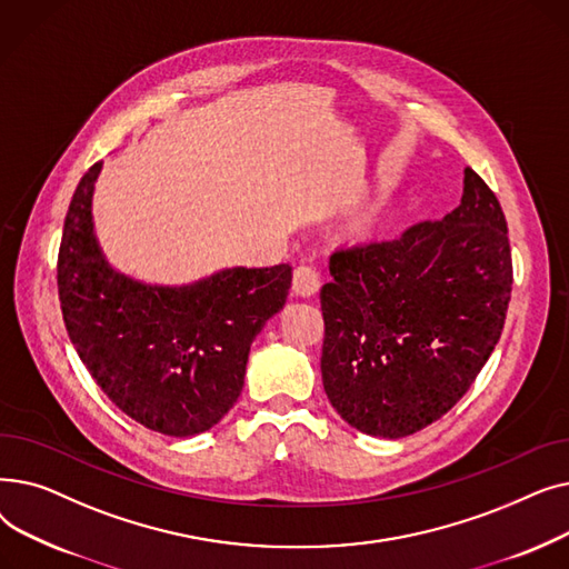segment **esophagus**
I'll list each match as a JSON object with an SVG mask.
<instances>
[{
	"label": "esophagus",
	"instance_id": "1",
	"mask_svg": "<svg viewBox=\"0 0 569 569\" xmlns=\"http://www.w3.org/2000/svg\"><path fill=\"white\" fill-rule=\"evenodd\" d=\"M320 288V274L313 264H300L292 274V292L300 297H311Z\"/></svg>",
	"mask_w": 569,
	"mask_h": 569
}]
</instances>
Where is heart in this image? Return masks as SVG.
Returning <instances> with one entry per match:
<instances>
[{
    "instance_id": "b5f03b06",
    "label": "heart",
    "mask_w": 569,
    "mask_h": 569,
    "mask_svg": "<svg viewBox=\"0 0 569 569\" xmlns=\"http://www.w3.org/2000/svg\"><path fill=\"white\" fill-rule=\"evenodd\" d=\"M376 226H378V207L376 209H369V212L355 223V232L357 234H369V232H373L376 230Z\"/></svg>"
}]
</instances>
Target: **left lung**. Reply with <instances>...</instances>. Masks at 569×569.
I'll return each instance as SVG.
<instances>
[{
  "mask_svg": "<svg viewBox=\"0 0 569 569\" xmlns=\"http://www.w3.org/2000/svg\"><path fill=\"white\" fill-rule=\"evenodd\" d=\"M320 290L325 395L357 431L403 438L468 390L493 352L512 292L496 193L463 170L461 204L397 239L339 249Z\"/></svg>",
  "mask_w": 569,
  "mask_h": 569,
  "instance_id": "obj_1",
  "label": "left lung"
}]
</instances>
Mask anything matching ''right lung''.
I'll return each mask as SVG.
<instances>
[{
	"label": "right lung",
	"instance_id": "add662e5",
	"mask_svg": "<svg viewBox=\"0 0 569 569\" xmlns=\"http://www.w3.org/2000/svg\"><path fill=\"white\" fill-rule=\"evenodd\" d=\"M101 166L82 174L59 244L57 288L69 339L131 420L177 438L202 433L242 395L251 343L283 309L292 267H232L174 288L117 272L92 223Z\"/></svg>",
	"mask_w": 569,
	"mask_h": 569
}]
</instances>
